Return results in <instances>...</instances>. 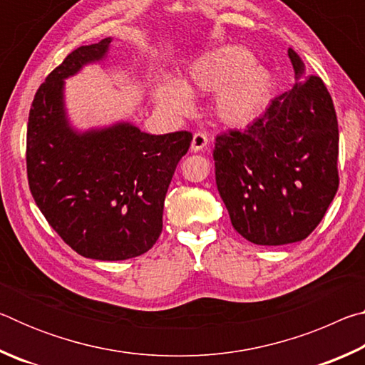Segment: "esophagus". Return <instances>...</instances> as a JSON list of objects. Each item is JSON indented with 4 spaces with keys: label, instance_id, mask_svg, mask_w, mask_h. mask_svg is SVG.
<instances>
[{
    "label": "esophagus",
    "instance_id": "34e87169",
    "mask_svg": "<svg viewBox=\"0 0 365 365\" xmlns=\"http://www.w3.org/2000/svg\"><path fill=\"white\" fill-rule=\"evenodd\" d=\"M207 143H209L207 135L202 133V132H196L193 135V140H191V151H193V153L202 151L207 146Z\"/></svg>",
    "mask_w": 365,
    "mask_h": 365
}]
</instances>
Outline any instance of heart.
Wrapping results in <instances>:
<instances>
[{
    "label": "heart",
    "instance_id": "b5f03b06",
    "mask_svg": "<svg viewBox=\"0 0 365 365\" xmlns=\"http://www.w3.org/2000/svg\"><path fill=\"white\" fill-rule=\"evenodd\" d=\"M272 86V73L255 64L248 49L222 46L190 66L182 83H159L154 98L165 114L180 117L191 108L190 95L219 91L214 101L215 114L227 125L243 127L261 114L270 100Z\"/></svg>",
    "mask_w": 365,
    "mask_h": 365
}]
</instances>
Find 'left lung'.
Wrapping results in <instances>:
<instances>
[{
    "label": "left lung",
    "mask_w": 365,
    "mask_h": 365,
    "mask_svg": "<svg viewBox=\"0 0 365 365\" xmlns=\"http://www.w3.org/2000/svg\"><path fill=\"white\" fill-rule=\"evenodd\" d=\"M296 83L245 130L215 137V183L232 225L255 245L296 243L312 233L336 195L338 120L322 78L306 76L292 48Z\"/></svg>",
    "instance_id": "8db88e82"
}]
</instances>
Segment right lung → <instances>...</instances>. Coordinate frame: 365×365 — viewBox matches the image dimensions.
I'll return each instance as SVG.
<instances>
[{
  "instance_id": "obj_1",
  "label": "right lung",
  "mask_w": 365,
  "mask_h": 365,
  "mask_svg": "<svg viewBox=\"0 0 365 365\" xmlns=\"http://www.w3.org/2000/svg\"><path fill=\"white\" fill-rule=\"evenodd\" d=\"M113 38L80 46L36 90L27 125V178L36 206L80 256L123 261L153 248L165 193L193 135H150L128 122L76 132L64 78L106 56Z\"/></svg>"
}]
</instances>
